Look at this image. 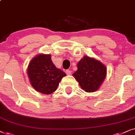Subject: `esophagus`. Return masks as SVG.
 Here are the masks:
<instances>
[{"label":"esophagus","mask_w":135,"mask_h":135,"mask_svg":"<svg viewBox=\"0 0 135 135\" xmlns=\"http://www.w3.org/2000/svg\"><path fill=\"white\" fill-rule=\"evenodd\" d=\"M65 72H66V74L68 75H70L71 74V71L70 70H66L65 71Z\"/></svg>","instance_id":"obj_1"}]
</instances>
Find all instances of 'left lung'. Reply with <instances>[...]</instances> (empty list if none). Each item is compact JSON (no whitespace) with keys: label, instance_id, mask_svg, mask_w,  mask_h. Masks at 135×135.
Masks as SVG:
<instances>
[{"label":"left lung","instance_id":"8db88e82","mask_svg":"<svg viewBox=\"0 0 135 135\" xmlns=\"http://www.w3.org/2000/svg\"><path fill=\"white\" fill-rule=\"evenodd\" d=\"M73 74L81 88L86 92L98 90L106 76V68L99 61L84 56L77 64Z\"/></svg>","mask_w":135,"mask_h":135}]
</instances>
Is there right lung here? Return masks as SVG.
<instances>
[{"label": "right lung", "instance_id": "right-lung-1", "mask_svg": "<svg viewBox=\"0 0 135 135\" xmlns=\"http://www.w3.org/2000/svg\"><path fill=\"white\" fill-rule=\"evenodd\" d=\"M28 75L36 90L42 94H50L56 90L59 82L66 74L55 67L51 55L39 54L29 64Z\"/></svg>", "mask_w": 135, "mask_h": 135}]
</instances>
